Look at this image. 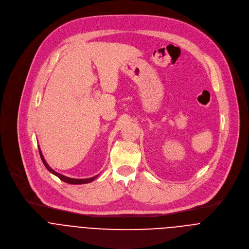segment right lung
<instances>
[{"label": "right lung", "instance_id": "1", "mask_svg": "<svg viewBox=\"0 0 249 249\" xmlns=\"http://www.w3.org/2000/svg\"><path fill=\"white\" fill-rule=\"evenodd\" d=\"M38 150H39V155H40L41 161H42V163L44 164L45 168H46V169H47L51 174H53L54 176L58 177L61 180H63V181H65V182H67V183H70V184H84V183H89V182H92L94 179H96V178L98 177V176H95V177H93V178H85V179H78V178H67V177H65V176H63V175H61V174H59V173L55 172L54 170H52V169L47 165V163L45 162V160H44V158H43V156H42V153H41V151H40V149H39V148H38Z\"/></svg>", "mask_w": 249, "mask_h": 249}]
</instances>
